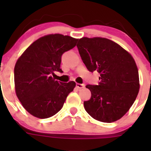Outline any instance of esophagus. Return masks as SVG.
I'll list each match as a JSON object with an SVG mask.
<instances>
[{
    "label": "esophagus",
    "mask_w": 151,
    "mask_h": 151,
    "mask_svg": "<svg viewBox=\"0 0 151 151\" xmlns=\"http://www.w3.org/2000/svg\"><path fill=\"white\" fill-rule=\"evenodd\" d=\"M76 86L78 88V89H82V88L84 87V84H79V83H77L76 84Z\"/></svg>",
    "instance_id": "34e87169"
}]
</instances>
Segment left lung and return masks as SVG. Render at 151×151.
<instances>
[{
    "instance_id": "8db88e82",
    "label": "left lung",
    "mask_w": 151,
    "mask_h": 151,
    "mask_svg": "<svg viewBox=\"0 0 151 151\" xmlns=\"http://www.w3.org/2000/svg\"><path fill=\"white\" fill-rule=\"evenodd\" d=\"M77 46L87 70L100 74L98 85L86 86L91 93L90 99L84 101L86 111L101 122L119 120L131 108L139 91L134 60L119 45L106 38L82 37Z\"/></svg>"
}]
</instances>
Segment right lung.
I'll list each match as a JSON object with an SVG mask.
<instances>
[{
	"label": "right lung",
	"mask_w": 151,
	"mask_h": 151,
	"mask_svg": "<svg viewBox=\"0 0 151 151\" xmlns=\"http://www.w3.org/2000/svg\"><path fill=\"white\" fill-rule=\"evenodd\" d=\"M78 40L60 34L44 36L27 48L15 64L16 95L27 112L47 119L61 110L76 83L55 80L54 72L62 73V55L72 49Z\"/></svg>",
	"instance_id": "obj_1"
}]
</instances>
